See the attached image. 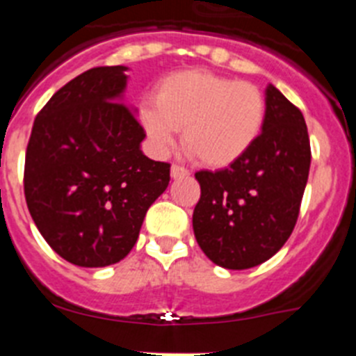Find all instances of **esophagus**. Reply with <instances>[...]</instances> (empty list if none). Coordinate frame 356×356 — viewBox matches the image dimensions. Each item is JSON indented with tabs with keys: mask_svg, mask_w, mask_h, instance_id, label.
Segmentation results:
<instances>
[{
	"mask_svg": "<svg viewBox=\"0 0 356 356\" xmlns=\"http://www.w3.org/2000/svg\"><path fill=\"white\" fill-rule=\"evenodd\" d=\"M184 176H188V171L181 165H171V178H184Z\"/></svg>",
	"mask_w": 356,
	"mask_h": 356,
	"instance_id": "obj_1",
	"label": "esophagus"
}]
</instances>
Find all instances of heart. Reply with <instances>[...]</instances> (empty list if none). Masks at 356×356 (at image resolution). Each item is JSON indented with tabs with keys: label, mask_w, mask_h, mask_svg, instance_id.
<instances>
[{
	"label": "heart",
	"mask_w": 356,
	"mask_h": 356,
	"mask_svg": "<svg viewBox=\"0 0 356 356\" xmlns=\"http://www.w3.org/2000/svg\"><path fill=\"white\" fill-rule=\"evenodd\" d=\"M266 114V97L257 85L187 69L160 81L155 105H140L139 121L159 151L169 149L184 128L188 155L207 168L222 169L250 153Z\"/></svg>",
	"instance_id": "heart-1"
}]
</instances>
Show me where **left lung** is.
Wrapping results in <instances>:
<instances>
[{
  "label": "left lung",
  "mask_w": 356,
  "mask_h": 356,
  "mask_svg": "<svg viewBox=\"0 0 356 356\" xmlns=\"http://www.w3.org/2000/svg\"><path fill=\"white\" fill-rule=\"evenodd\" d=\"M266 124L246 156L222 171H200L193 228L203 253L225 269H250L282 250L294 229L310 171L300 108L266 89Z\"/></svg>",
  "instance_id": "obj_1"
}]
</instances>
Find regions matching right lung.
Instances as JSON below:
<instances>
[{"label":"right lung","instance_id":"obj_1","mask_svg":"<svg viewBox=\"0 0 356 356\" xmlns=\"http://www.w3.org/2000/svg\"><path fill=\"white\" fill-rule=\"evenodd\" d=\"M128 69L94 67L65 83L39 112L28 143V210L53 251L74 266L124 259L171 180V165L140 149L146 134L137 108L124 105Z\"/></svg>","mask_w":356,"mask_h":356}]
</instances>
